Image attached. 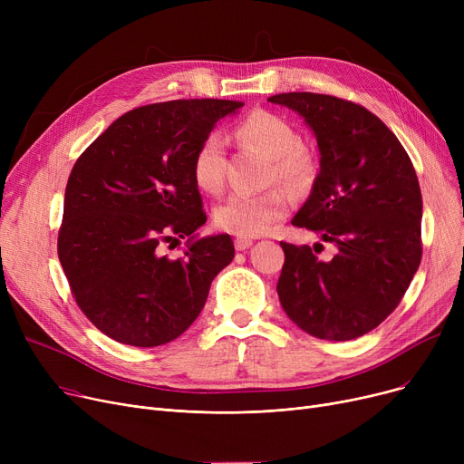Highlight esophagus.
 Segmentation results:
<instances>
[{"mask_svg":"<svg viewBox=\"0 0 464 464\" xmlns=\"http://www.w3.org/2000/svg\"><path fill=\"white\" fill-rule=\"evenodd\" d=\"M252 245H254L252 238H246V237H237V238H235V248H237L238 252L250 248Z\"/></svg>","mask_w":464,"mask_h":464,"instance_id":"1","label":"esophagus"}]
</instances>
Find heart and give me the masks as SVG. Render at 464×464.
Segmentation results:
<instances>
[{
  "label": "heart",
  "instance_id": "1",
  "mask_svg": "<svg viewBox=\"0 0 464 464\" xmlns=\"http://www.w3.org/2000/svg\"><path fill=\"white\" fill-rule=\"evenodd\" d=\"M238 140L271 158V180L291 189H304L315 177V160L301 144L295 128L284 118L254 111L235 130ZM191 179L201 191L216 195L226 182V142L219 133H208L191 158ZM291 199L285 189L263 193H233L214 208V226L237 237H257L269 231L287 214Z\"/></svg>",
  "mask_w": 464,
  "mask_h": 464
}]
</instances>
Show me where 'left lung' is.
<instances>
[{"instance_id":"8db88e82","label":"left lung","mask_w":464,"mask_h":464,"mask_svg":"<svg viewBox=\"0 0 464 464\" xmlns=\"http://www.w3.org/2000/svg\"><path fill=\"white\" fill-rule=\"evenodd\" d=\"M304 118L320 149L310 198L291 219L336 246L331 261L280 242L278 297L289 320L324 340H352L392 314L421 263V189L402 144L364 107L334 95L269 97Z\"/></svg>"}]
</instances>
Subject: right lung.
<instances>
[{"mask_svg": "<svg viewBox=\"0 0 464 464\" xmlns=\"http://www.w3.org/2000/svg\"><path fill=\"white\" fill-rule=\"evenodd\" d=\"M227 100H177L121 114L81 154L65 188L58 257L86 318L116 343L154 348L203 310L235 256L229 235L195 237L207 214L191 158ZM188 237L184 258L160 254Z\"/></svg>", "mask_w": 464, "mask_h": 464, "instance_id": "1", "label": "right lung"}]
</instances>
